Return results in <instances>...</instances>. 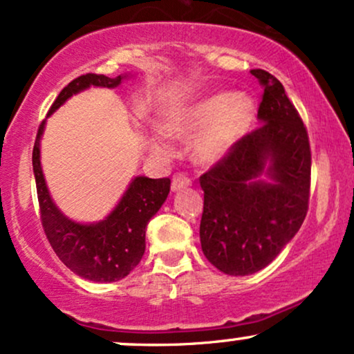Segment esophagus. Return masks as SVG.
<instances>
[{"mask_svg":"<svg viewBox=\"0 0 354 354\" xmlns=\"http://www.w3.org/2000/svg\"><path fill=\"white\" fill-rule=\"evenodd\" d=\"M188 186H191V180L188 176H186V174H183V173L174 174L173 180H171V191L178 193V191L188 188Z\"/></svg>","mask_w":354,"mask_h":354,"instance_id":"esophagus-1","label":"esophagus"}]
</instances>
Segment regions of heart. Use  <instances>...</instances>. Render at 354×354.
<instances>
[{"label":"heart","mask_w":354,"mask_h":354,"mask_svg":"<svg viewBox=\"0 0 354 354\" xmlns=\"http://www.w3.org/2000/svg\"><path fill=\"white\" fill-rule=\"evenodd\" d=\"M255 117V102L245 92H218L188 107L178 110L166 118L165 130H156L148 136L156 155L171 156L173 138L189 140L196 161L216 165L234 151L241 143Z\"/></svg>","instance_id":"b5f03b06"}]
</instances>
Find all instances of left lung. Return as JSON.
<instances>
[{
    "mask_svg": "<svg viewBox=\"0 0 354 354\" xmlns=\"http://www.w3.org/2000/svg\"><path fill=\"white\" fill-rule=\"evenodd\" d=\"M263 85L259 129L201 176L199 237L206 259L227 275H250L293 239L308 211L312 153L306 129L279 79L250 71Z\"/></svg>",
    "mask_w": 354,
    "mask_h": 354,
    "instance_id": "obj_1",
    "label": "left lung"
}]
</instances>
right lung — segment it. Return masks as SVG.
<instances>
[{
  "mask_svg": "<svg viewBox=\"0 0 354 354\" xmlns=\"http://www.w3.org/2000/svg\"><path fill=\"white\" fill-rule=\"evenodd\" d=\"M127 77H129L127 74L117 75L113 79L97 74L80 75L62 88L57 99L54 100L48 117L75 93L92 85L115 88ZM44 129L46 120L37 130L32 150V169L36 178L42 227L50 247L64 262V266L69 267L82 279L100 283L125 279L142 261L147 225L168 198L171 181L169 178L151 180L147 176H135L107 218L91 224L72 221L55 206L42 174L41 138Z\"/></svg>",
  "mask_w": 354,
  "mask_h": 354,
  "instance_id": "right-lung-1",
  "label": "right lung"
}]
</instances>
